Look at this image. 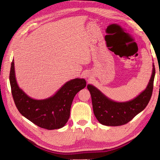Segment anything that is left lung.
Instances as JSON below:
<instances>
[{"label":"left lung","instance_id":"obj_1","mask_svg":"<svg viewBox=\"0 0 160 160\" xmlns=\"http://www.w3.org/2000/svg\"><path fill=\"white\" fill-rule=\"evenodd\" d=\"M156 70L154 64L152 77L146 89L135 99L127 102H115L108 98L95 87L88 85L94 115L101 124L119 126L128 123L146 108L151 99Z\"/></svg>","mask_w":160,"mask_h":160}]
</instances>
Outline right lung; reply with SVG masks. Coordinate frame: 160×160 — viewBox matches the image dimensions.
I'll use <instances>...</instances> for the list:
<instances>
[{
  "label": "right lung",
  "instance_id": "1",
  "mask_svg": "<svg viewBox=\"0 0 160 160\" xmlns=\"http://www.w3.org/2000/svg\"><path fill=\"white\" fill-rule=\"evenodd\" d=\"M9 79L12 98L19 112L37 126L49 130L61 128L68 122L74 97L86 86L84 79L77 78L67 82L49 98L32 99L17 85L14 61L11 62Z\"/></svg>",
  "mask_w": 160,
  "mask_h": 160
}]
</instances>
